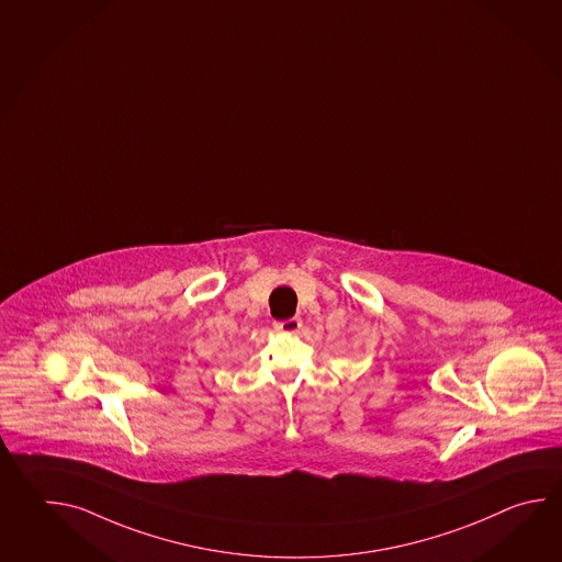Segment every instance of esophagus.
<instances>
[{
	"label": "esophagus",
	"mask_w": 562,
	"mask_h": 562,
	"mask_svg": "<svg viewBox=\"0 0 562 562\" xmlns=\"http://www.w3.org/2000/svg\"><path fill=\"white\" fill-rule=\"evenodd\" d=\"M300 328H302V321L296 318V316H294V318H288V321L274 322L276 333L296 334Z\"/></svg>",
	"instance_id": "obj_1"
}]
</instances>
